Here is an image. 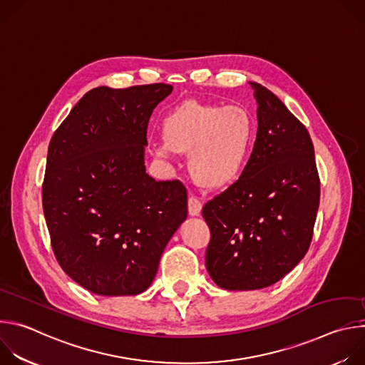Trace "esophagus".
Returning a JSON list of instances; mask_svg holds the SVG:
<instances>
[{"label": "esophagus", "instance_id": "esophagus-1", "mask_svg": "<svg viewBox=\"0 0 365 365\" xmlns=\"http://www.w3.org/2000/svg\"><path fill=\"white\" fill-rule=\"evenodd\" d=\"M187 211H189V215H192V217H197L200 214L202 202L196 196H190L187 199Z\"/></svg>", "mask_w": 365, "mask_h": 365}]
</instances>
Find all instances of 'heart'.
Masks as SVG:
<instances>
[{"instance_id":"obj_1","label":"heart","mask_w":365,"mask_h":365,"mask_svg":"<svg viewBox=\"0 0 365 365\" xmlns=\"http://www.w3.org/2000/svg\"><path fill=\"white\" fill-rule=\"evenodd\" d=\"M163 141L153 153L170 159L190 153L189 170L195 182L207 189H222L241 175L254 141L251 114L240 106H215L185 101L166 113L162 121Z\"/></svg>"}]
</instances>
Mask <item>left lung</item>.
I'll list each match as a JSON object with an SVG mask.
<instances>
[{
  "mask_svg": "<svg viewBox=\"0 0 365 365\" xmlns=\"http://www.w3.org/2000/svg\"><path fill=\"white\" fill-rule=\"evenodd\" d=\"M257 138L241 176L206 202V270L227 290H257L293 270L309 250L321 182L306 127L267 88L250 82Z\"/></svg>",
  "mask_w": 365,
  "mask_h": 365,
  "instance_id": "1",
  "label": "left lung"
}]
</instances>
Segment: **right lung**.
<instances>
[{
    "label": "right lung",
    "instance_id": "obj_1",
    "mask_svg": "<svg viewBox=\"0 0 365 365\" xmlns=\"http://www.w3.org/2000/svg\"><path fill=\"white\" fill-rule=\"evenodd\" d=\"M172 91L91 89L50 140L41 196L51 248L63 272L95 294L144 292L187 217L182 182H155L144 166L150 115Z\"/></svg>",
    "mask_w": 365,
    "mask_h": 365
}]
</instances>
